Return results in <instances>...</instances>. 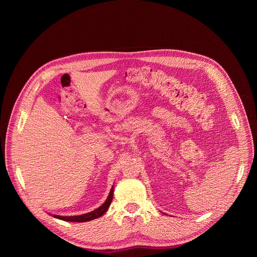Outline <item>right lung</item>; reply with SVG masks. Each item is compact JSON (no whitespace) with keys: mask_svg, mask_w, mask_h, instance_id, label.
I'll use <instances>...</instances> for the list:
<instances>
[{"mask_svg":"<svg viewBox=\"0 0 257 257\" xmlns=\"http://www.w3.org/2000/svg\"><path fill=\"white\" fill-rule=\"evenodd\" d=\"M113 194H114V186L111 188V191H109L107 198L105 199V201L96 209L84 213V214H80V215H70V216H65V215H57V214H53L54 217L62 219V221H66V222H73V223H83V222H88V221H92V219H95L101 215H103L106 210L108 209L109 205H111V202L113 200Z\"/></svg>","mask_w":257,"mask_h":257,"instance_id":"add662e5","label":"right lung"}]
</instances>
